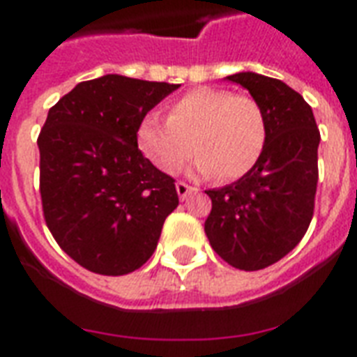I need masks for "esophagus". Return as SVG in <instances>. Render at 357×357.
I'll use <instances>...</instances> for the list:
<instances>
[{"mask_svg":"<svg viewBox=\"0 0 357 357\" xmlns=\"http://www.w3.org/2000/svg\"><path fill=\"white\" fill-rule=\"evenodd\" d=\"M176 190H178L179 198H181V200H185V198H187V196H189L195 189H192L190 185L185 183V181H178V183H176Z\"/></svg>","mask_w":357,"mask_h":357,"instance_id":"1","label":"esophagus"}]
</instances>
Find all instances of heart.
<instances>
[{
  "label": "heart",
  "instance_id": "heart-1",
  "mask_svg": "<svg viewBox=\"0 0 357 357\" xmlns=\"http://www.w3.org/2000/svg\"><path fill=\"white\" fill-rule=\"evenodd\" d=\"M266 116L257 100L226 89L200 86L170 105L168 120L148 113L137 128V144L161 172L174 174L192 153V172L220 181L246 176L266 144Z\"/></svg>",
  "mask_w": 357,
  "mask_h": 357
}]
</instances>
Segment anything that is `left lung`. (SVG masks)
Masks as SVG:
<instances>
[{
  "instance_id": "obj_1",
  "label": "left lung",
  "mask_w": 357,
  "mask_h": 357,
  "mask_svg": "<svg viewBox=\"0 0 357 357\" xmlns=\"http://www.w3.org/2000/svg\"><path fill=\"white\" fill-rule=\"evenodd\" d=\"M244 86L266 116V144L246 176L206 190L213 202L206 235L238 271H261L302 241L315 207L321 133L305 100L283 81L254 72L226 77Z\"/></svg>"
}]
</instances>
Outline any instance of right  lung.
Listing matches in <instances>:
<instances>
[{"label":"right lung","instance_id":"add662e5","mask_svg":"<svg viewBox=\"0 0 357 357\" xmlns=\"http://www.w3.org/2000/svg\"><path fill=\"white\" fill-rule=\"evenodd\" d=\"M178 89L107 74L50 109L38 135L42 209L59 246L86 271L123 276L155 252L179 200L174 179L139 150L137 128Z\"/></svg>","mask_w":357,"mask_h":357}]
</instances>
